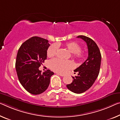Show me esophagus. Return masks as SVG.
Returning a JSON list of instances; mask_svg holds the SVG:
<instances>
[{"label": "esophagus", "instance_id": "obj_1", "mask_svg": "<svg viewBox=\"0 0 120 120\" xmlns=\"http://www.w3.org/2000/svg\"><path fill=\"white\" fill-rule=\"evenodd\" d=\"M57 75H60V76H62V77H63L64 75V74H62V73H57Z\"/></svg>", "mask_w": 120, "mask_h": 120}]
</instances>
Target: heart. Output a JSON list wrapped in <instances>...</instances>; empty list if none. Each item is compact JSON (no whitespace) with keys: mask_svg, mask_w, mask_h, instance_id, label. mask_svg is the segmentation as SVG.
<instances>
[{"mask_svg":"<svg viewBox=\"0 0 120 120\" xmlns=\"http://www.w3.org/2000/svg\"><path fill=\"white\" fill-rule=\"evenodd\" d=\"M68 50L72 53L73 57L75 60H82L85 56V54L81 50V46L77 42L72 41L67 42L64 45ZM60 44L57 43L56 45H52L50 46L47 50V56L49 57H52L56 55L58 51V47ZM50 68L53 71L58 73H64L67 72L69 70L71 69L73 67L72 62L70 60H63L60 59L55 58L51 60L49 62Z\"/></svg>","mask_w":120,"mask_h":120,"instance_id":"b5f03b06","label":"heart"}]
</instances>
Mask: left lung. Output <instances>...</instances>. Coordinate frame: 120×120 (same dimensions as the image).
Here are the masks:
<instances>
[{
  "label": "left lung",
  "mask_w": 120,
  "mask_h": 120,
  "mask_svg": "<svg viewBox=\"0 0 120 120\" xmlns=\"http://www.w3.org/2000/svg\"><path fill=\"white\" fill-rule=\"evenodd\" d=\"M87 45L88 55L87 59L80 66L75 70L78 75L72 77L73 81L66 87L73 93L80 94L87 91L96 80L100 71L101 55L96 43L88 37L79 35Z\"/></svg>",
  "instance_id": "left-lung-1"
}]
</instances>
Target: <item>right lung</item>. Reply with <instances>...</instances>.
I'll list each match as a JSON object with an SVG mask.
<instances>
[{
  "mask_svg": "<svg viewBox=\"0 0 120 120\" xmlns=\"http://www.w3.org/2000/svg\"><path fill=\"white\" fill-rule=\"evenodd\" d=\"M48 42L45 38L32 37L23 42L18 51L15 69L18 79L25 89L32 94L45 92L54 74L50 70L41 73L38 69L47 59Z\"/></svg>",
  "mask_w": 120,
  "mask_h": 120,
  "instance_id": "1",
  "label": "right lung"
}]
</instances>
